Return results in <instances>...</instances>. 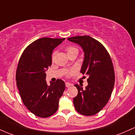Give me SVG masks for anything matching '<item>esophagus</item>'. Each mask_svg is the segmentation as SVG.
Returning <instances> with one entry per match:
<instances>
[{
    "label": "esophagus",
    "instance_id": "1",
    "mask_svg": "<svg viewBox=\"0 0 135 135\" xmlns=\"http://www.w3.org/2000/svg\"><path fill=\"white\" fill-rule=\"evenodd\" d=\"M71 85H73V84H71V83H69V82H66V86L67 87H70V86H71Z\"/></svg>",
    "mask_w": 135,
    "mask_h": 135
}]
</instances>
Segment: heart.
Returning a JSON list of instances; mask_svg holds the SVG:
<instances>
[{
  "mask_svg": "<svg viewBox=\"0 0 135 135\" xmlns=\"http://www.w3.org/2000/svg\"><path fill=\"white\" fill-rule=\"evenodd\" d=\"M66 51H67L68 54H69V53H71V52H75V51H77V52H78V49H77L76 48L74 47V46H68V47L66 48ZM55 52H54V54H52V60H54V59H55ZM72 73V72H70L69 73V74Z\"/></svg>",
  "mask_w": 135,
  "mask_h": 135,
  "instance_id": "1",
  "label": "heart"
}]
</instances>
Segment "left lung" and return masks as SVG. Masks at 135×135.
I'll return each mask as SVG.
<instances>
[{"label":"left lung","mask_w":135,"mask_h":135,"mask_svg":"<svg viewBox=\"0 0 135 135\" xmlns=\"http://www.w3.org/2000/svg\"><path fill=\"white\" fill-rule=\"evenodd\" d=\"M78 44L84 52V60L80 72L88 76L85 89L75 84L78 94L73 103L78 113L86 116L100 112L110 99L115 83L112 61L104 46L89 36L68 38Z\"/></svg>","instance_id":"obj_1"}]
</instances>
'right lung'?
Listing matches in <instances>:
<instances>
[{
    "label": "right lung",
    "instance_id": "right-lung-1",
    "mask_svg": "<svg viewBox=\"0 0 135 135\" xmlns=\"http://www.w3.org/2000/svg\"><path fill=\"white\" fill-rule=\"evenodd\" d=\"M65 38L43 37L30 44L23 52L16 73V85L23 103L35 115L46 118L54 114L65 90L63 80L50 81L45 71L51 65V54Z\"/></svg>",
    "mask_w": 135,
    "mask_h": 135
}]
</instances>
